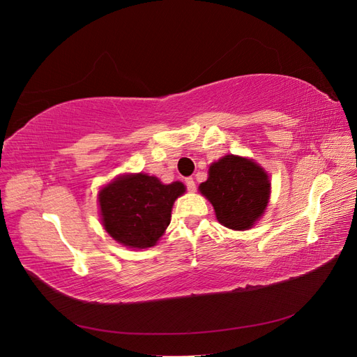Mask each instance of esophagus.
<instances>
[{"mask_svg": "<svg viewBox=\"0 0 357 357\" xmlns=\"http://www.w3.org/2000/svg\"><path fill=\"white\" fill-rule=\"evenodd\" d=\"M185 183H186V186H188V190H189V192H195V190H197V185H195V180H193L192 177L186 178V180H185Z\"/></svg>", "mask_w": 357, "mask_h": 357, "instance_id": "34e87169", "label": "esophagus"}]
</instances>
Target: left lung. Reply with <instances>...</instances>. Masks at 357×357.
<instances>
[{
	"mask_svg": "<svg viewBox=\"0 0 357 357\" xmlns=\"http://www.w3.org/2000/svg\"><path fill=\"white\" fill-rule=\"evenodd\" d=\"M218 220L229 229L245 231L261 219L271 193V183L253 159L226 155L210 165L208 178L199 185Z\"/></svg>",
	"mask_w": 357,
	"mask_h": 357,
	"instance_id": "1",
	"label": "left lung"
}]
</instances>
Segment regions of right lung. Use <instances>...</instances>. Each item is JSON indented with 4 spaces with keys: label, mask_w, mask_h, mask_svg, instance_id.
<instances>
[{
    "label": "right lung",
    "mask_w": 357,
    "mask_h": 357,
    "mask_svg": "<svg viewBox=\"0 0 357 357\" xmlns=\"http://www.w3.org/2000/svg\"><path fill=\"white\" fill-rule=\"evenodd\" d=\"M185 190L180 181L164 185L143 172L117 177L98 195L104 229L126 247H152L168 228L172 205Z\"/></svg>",
    "instance_id": "right-lung-1"
}]
</instances>
